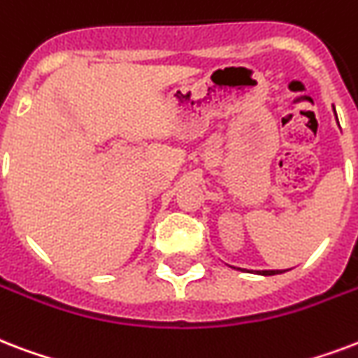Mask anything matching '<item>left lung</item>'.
Returning <instances> with one entry per match:
<instances>
[{
    "label": "left lung",
    "instance_id": "1",
    "mask_svg": "<svg viewBox=\"0 0 358 358\" xmlns=\"http://www.w3.org/2000/svg\"><path fill=\"white\" fill-rule=\"evenodd\" d=\"M236 270H242V272H253V274H259V276H274V274L287 272V270H248V268H236Z\"/></svg>",
    "mask_w": 358,
    "mask_h": 358
}]
</instances>
